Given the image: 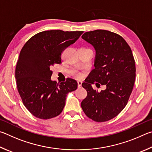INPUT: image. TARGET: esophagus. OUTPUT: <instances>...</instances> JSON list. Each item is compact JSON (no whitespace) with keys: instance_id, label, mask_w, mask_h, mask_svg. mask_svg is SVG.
<instances>
[{"instance_id":"1","label":"esophagus","mask_w":152,"mask_h":152,"mask_svg":"<svg viewBox=\"0 0 152 152\" xmlns=\"http://www.w3.org/2000/svg\"><path fill=\"white\" fill-rule=\"evenodd\" d=\"M77 84H78V87H81V85H82V81H77Z\"/></svg>"}]
</instances>
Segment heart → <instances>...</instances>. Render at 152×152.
<instances>
[{
    "label": "heart",
    "mask_w": 152,
    "mask_h": 152,
    "mask_svg": "<svg viewBox=\"0 0 152 152\" xmlns=\"http://www.w3.org/2000/svg\"><path fill=\"white\" fill-rule=\"evenodd\" d=\"M78 76H79V75H78Z\"/></svg>",
    "instance_id": "heart-1"
}]
</instances>
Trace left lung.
I'll return each mask as SVG.
<instances>
[{
  "label": "left lung",
  "mask_w": 152,
  "mask_h": 152,
  "mask_svg": "<svg viewBox=\"0 0 152 152\" xmlns=\"http://www.w3.org/2000/svg\"><path fill=\"white\" fill-rule=\"evenodd\" d=\"M81 37L95 50V69L82 83L87 95L81 108L92 120L107 121L124 110L132 94L135 78L134 56L123 37L111 31L86 32ZM95 82L105 84L106 89L94 90L91 84Z\"/></svg>",
  "instance_id": "8db88e82"
}]
</instances>
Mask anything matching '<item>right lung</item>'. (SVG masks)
<instances>
[{"label":"right lung","instance_id":"add662e5","mask_svg":"<svg viewBox=\"0 0 152 152\" xmlns=\"http://www.w3.org/2000/svg\"><path fill=\"white\" fill-rule=\"evenodd\" d=\"M83 31H45L32 37L20 50L16 66L18 91L26 108L36 118L48 119L62 112L66 97L77 88V82L66 79L57 84L50 79V67L61 64V55Z\"/></svg>","mask_w":152,"mask_h":152}]
</instances>
